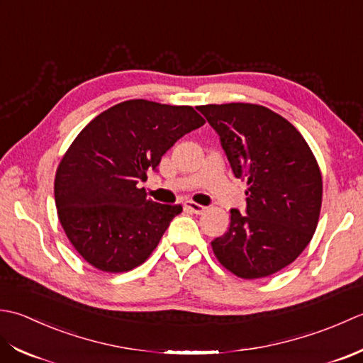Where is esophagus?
I'll use <instances>...</instances> for the list:
<instances>
[{
	"label": "esophagus",
	"mask_w": 363,
	"mask_h": 363,
	"mask_svg": "<svg viewBox=\"0 0 363 363\" xmlns=\"http://www.w3.org/2000/svg\"><path fill=\"white\" fill-rule=\"evenodd\" d=\"M184 208L189 210L191 213H194V214H202L206 210L203 205H199L196 202H184Z\"/></svg>",
	"instance_id": "1"
}]
</instances>
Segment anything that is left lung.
<instances>
[{
    "instance_id": "1",
    "label": "left lung",
    "mask_w": 363,
    "mask_h": 363,
    "mask_svg": "<svg viewBox=\"0 0 363 363\" xmlns=\"http://www.w3.org/2000/svg\"><path fill=\"white\" fill-rule=\"evenodd\" d=\"M197 109L219 135L236 179L247 180L246 214L230 210L228 230L211 241L225 269L262 279L284 269L312 240L323 179L315 155L293 125L252 103Z\"/></svg>"
}]
</instances>
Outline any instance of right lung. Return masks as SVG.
<instances>
[{"label":"right lung","instance_id":"1","mask_svg":"<svg viewBox=\"0 0 363 363\" xmlns=\"http://www.w3.org/2000/svg\"><path fill=\"white\" fill-rule=\"evenodd\" d=\"M203 123L192 106L139 99L103 111L81 130L57 166L55 201L65 235L89 264L125 272L150 257L183 208L153 202L139 183Z\"/></svg>","mask_w":363,"mask_h":363}]
</instances>
